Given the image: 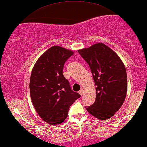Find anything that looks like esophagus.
Segmentation results:
<instances>
[{"label": "esophagus", "instance_id": "obj_1", "mask_svg": "<svg viewBox=\"0 0 147 147\" xmlns=\"http://www.w3.org/2000/svg\"><path fill=\"white\" fill-rule=\"evenodd\" d=\"M79 93H80V94L81 95H82L83 93H84V89H80V90L79 91Z\"/></svg>", "mask_w": 147, "mask_h": 147}]
</instances>
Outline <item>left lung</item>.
I'll use <instances>...</instances> for the list:
<instances>
[{
  "label": "left lung",
  "mask_w": 147,
  "mask_h": 147,
  "mask_svg": "<svg viewBox=\"0 0 147 147\" xmlns=\"http://www.w3.org/2000/svg\"><path fill=\"white\" fill-rule=\"evenodd\" d=\"M88 63L96 86L94 103L86 107L95 117L105 120L120 109L127 91L125 67L114 51L103 43L78 50Z\"/></svg>",
  "instance_id": "8db88e82"
}]
</instances>
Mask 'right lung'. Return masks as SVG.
Returning a JSON list of instances; mask_svg holds the SVG:
<instances>
[{
    "label": "right lung",
    "mask_w": 147,
    "mask_h": 147,
    "mask_svg": "<svg viewBox=\"0 0 147 147\" xmlns=\"http://www.w3.org/2000/svg\"><path fill=\"white\" fill-rule=\"evenodd\" d=\"M74 52L54 46L36 62L30 80L32 101L39 116L51 125L60 124L67 118L72 104L81 95L71 89L63 75L65 61Z\"/></svg>",
    "instance_id": "1"
}]
</instances>
